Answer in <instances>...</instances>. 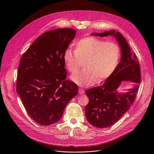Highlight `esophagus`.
<instances>
[{
  "mask_svg": "<svg viewBox=\"0 0 154 154\" xmlns=\"http://www.w3.org/2000/svg\"><path fill=\"white\" fill-rule=\"evenodd\" d=\"M79 94H84L85 93V91L82 88H79Z\"/></svg>",
  "mask_w": 154,
  "mask_h": 154,
  "instance_id": "esophagus-1",
  "label": "esophagus"
}]
</instances>
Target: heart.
<instances>
[{
    "label": "heart",
    "instance_id": "obj_1",
    "mask_svg": "<svg viewBox=\"0 0 154 154\" xmlns=\"http://www.w3.org/2000/svg\"><path fill=\"white\" fill-rule=\"evenodd\" d=\"M120 50L117 44L94 38L86 37L75 45V50L67 48L63 59L68 70L76 71L84 60V69L71 76V79L81 87L92 85L97 79L101 81L113 72L117 65Z\"/></svg>",
    "mask_w": 154,
    "mask_h": 154
}]
</instances>
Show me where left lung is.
<instances>
[{
    "label": "left lung",
    "instance_id": "left-lung-1",
    "mask_svg": "<svg viewBox=\"0 0 154 154\" xmlns=\"http://www.w3.org/2000/svg\"><path fill=\"white\" fill-rule=\"evenodd\" d=\"M91 35H112L121 47L120 62L110 76L102 85L89 89L85 92L89 98L85 109L86 118L92 126L103 129L117 122L133 104L140 82V69L136 55L132 53L121 33L111 30ZM123 80L135 84L128 92L120 94L117 92V88Z\"/></svg>",
    "mask_w": 154,
    "mask_h": 154
}]
</instances>
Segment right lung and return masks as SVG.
<instances>
[{
	"instance_id": "obj_1",
	"label": "right lung",
	"mask_w": 154,
	"mask_h": 154,
	"mask_svg": "<svg viewBox=\"0 0 154 154\" xmlns=\"http://www.w3.org/2000/svg\"><path fill=\"white\" fill-rule=\"evenodd\" d=\"M76 29L57 28L44 32L23 54L17 92L36 123L48 126L59 121L67 103L77 95V85L66 80L64 52Z\"/></svg>"
}]
</instances>
